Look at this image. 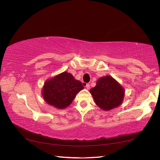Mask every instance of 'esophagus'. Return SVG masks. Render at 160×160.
I'll list each match as a JSON object with an SVG mask.
<instances>
[{
    "label": "esophagus",
    "mask_w": 160,
    "mask_h": 160,
    "mask_svg": "<svg viewBox=\"0 0 160 160\" xmlns=\"http://www.w3.org/2000/svg\"><path fill=\"white\" fill-rule=\"evenodd\" d=\"M85 88H86L87 89H89V88H90V85H89V83H86Z\"/></svg>",
    "instance_id": "esophagus-1"
}]
</instances>
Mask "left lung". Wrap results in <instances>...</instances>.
I'll return each mask as SVG.
<instances>
[{"mask_svg": "<svg viewBox=\"0 0 160 160\" xmlns=\"http://www.w3.org/2000/svg\"><path fill=\"white\" fill-rule=\"evenodd\" d=\"M90 93L97 105L105 111L122 104L124 97L123 88L111 76L98 79L96 86L91 89Z\"/></svg>", "mask_w": 160, "mask_h": 160, "instance_id": "left-lung-1", "label": "left lung"}]
</instances>
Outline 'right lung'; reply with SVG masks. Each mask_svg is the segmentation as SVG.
Instances as JSON below:
<instances>
[{"label": "right lung", "mask_w": 160, "mask_h": 160, "mask_svg": "<svg viewBox=\"0 0 160 160\" xmlns=\"http://www.w3.org/2000/svg\"><path fill=\"white\" fill-rule=\"evenodd\" d=\"M83 89L81 81L75 80L71 74L63 72L45 82L42 96L47 103L58 109H64Z\"/></svg>", "instance_id": "1"}]
</instances>
